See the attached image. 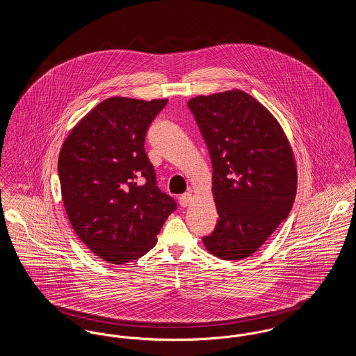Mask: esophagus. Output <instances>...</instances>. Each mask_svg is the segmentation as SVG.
<instances>
[{
  "instance_id": "34e87169",
  "label": "esophagus",
  "mask_w": 356,
  "mask_h": 356,
  "mask_svg": "<svg viewBox=\"0 0 356 356\" xmlns=\"http://www.w3.org/2000/svg\"><path fill=\"white\" fill-rule=\"evenodd\" d=\"M179 200H180V205L186 208V207H188L189 204L192 203V193H191V192H186V193H183V195L180 196V199H179Z\"/></svg>"
}]
</instances>
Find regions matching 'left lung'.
I'll return each mask as SVG.
<instances>
[{"label":"left lung","mask_w":356,"mask_h":356,"mask_svg":"<svg viewBox=\"0 0 356 356\" xmlns=\"http://www.w3.org/2000/svg\"><path fill=\"white\" fill-rule=\"evenodd\" d=\"M212 161L219 220L205 250L222 260L254 254L287 219L298 188L293 151L279 121L244 90L188 102Z\"/></svg>","instance_id":"8db88e82"}]
</instances>
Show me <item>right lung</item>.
<instances>
[{"label":"right lung","mask_w":356,"mask_h":356,"mask_svg":"<svg viewBox=\"0 0 356 356\" xmlns=\"http://www.w3.org/2000/svg\"><path fill=\"white\" fill-rule=\"evenodd\" d=\"M167 102L109 97L73 127L58 154L69 221L85 245L111 264L151 251L176 209L156 186L144 149L148 127Z\"/></svg>","instance_id":"1"}]
</instances>
